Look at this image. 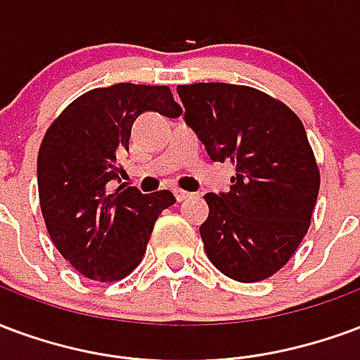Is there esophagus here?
Instances as JSON below:
<instances>
[{
  "label": "esophagus",
  "mask_w": 360,
  "mask_h": 360,
  "mask_svg": "<svg viewBox=\"0 0 360 360\" xmlns=\"http://www.w3.org/2000/svg\"><path fill=\"white\" fill-rule=\"evenodd\" d=\"M190 195H191V193H188V191L174 190V198H176V201H184V199H188Z\"/></svg>",
  "instance_id": "1"
}]
</instances>
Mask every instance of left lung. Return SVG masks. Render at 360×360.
Wrapping results in <instances>:
<instances>
[{"label": "left lung", "mask_w": 360, "mask_h": 360, "mask_svg": "<svg viewBox=\"0 0 360 360\" xmlns=\"http://www.w3.org/2000/svg\"><path fill=\"white\" fill-rule=\"evenodd\" d=\"M186 124L212 161L232 162L226 193H207V257L238 282L282 269L305 238L320 188L303 122L264 91L224 82L178 86Z\"/></svg>", "instance_id": "obj_1"}]
</instances>
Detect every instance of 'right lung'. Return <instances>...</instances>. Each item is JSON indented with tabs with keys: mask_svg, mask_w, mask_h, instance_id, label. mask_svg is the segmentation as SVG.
Wrapping results in <instances>:
<instances>
[{
	"mask_svg": "<svg viewBox=\"0 0 360 360\" xmlns=\"http://www.w3.org/2000/svg\"><path fill=\"white\" fill-rule=\"evenodd\" d=\"M182 115L169 86L115 84L76 97L51 122L38 151V193L49 238L72 269L99 282L128 276L146 255L157 217L176 203L169 190H111L124 170L134 120Z\"/></svg>",
	"mask_w": 360,
	"mask_h": 360,
	"instance_id": "obj_1",
	"label": "right lung"
}]
</instances>
